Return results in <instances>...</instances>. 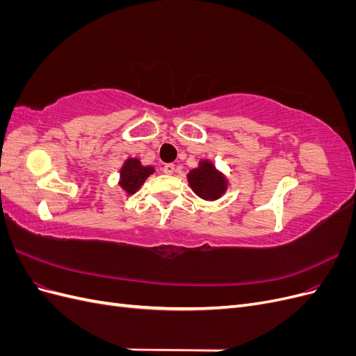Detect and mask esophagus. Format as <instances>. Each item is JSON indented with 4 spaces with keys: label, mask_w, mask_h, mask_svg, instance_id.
I'll list each match as a JSON object with an SVG mask.
<instances>
[{
    "label": "esophagus",
    "mask_w": 356,
    "mask_h": 356,
    "mask_svg": "<svg viewBox=\"0 0 356 356\" xmlns=\"http://www.w3.org/2000/svg\"><path fill=\"white\" fill-rule=\"evenodd\" d=\"M163 172H165V174H168V175H174V172H175V165H174V163H168V165H165V166H163Z\"/></svg>",
    "instance_id": "1"
}]
</instances>
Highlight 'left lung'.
<instances>
[{
  "mask_svg": "<svg viewBox=\"0 0 356 356\" xmlns=\"http://www.w3.org/2000/svg\"><path fill=\"white\" fill-rule=\"evenodd\" d=\"M191 190L203 200H217L229 188V179L211 160H200L199 166L187 174Z\"/></svg>",
  "mask_w": 356,
  "mask_h": 356,
  "instance_id": "8db88e82",
  "label": "left lung"
}]
</instances>
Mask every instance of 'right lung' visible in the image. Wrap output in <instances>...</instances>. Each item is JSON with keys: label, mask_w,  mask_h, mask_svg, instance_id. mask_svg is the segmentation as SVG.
<instances>
[{"label": "right lung", "mask_w": 356, "mask_h": 356, "mask_svg": "<svg viewBox=\"0 0 356 356\" xmlns=\"http://www.w3.org/2000/svg\"><path fill=\"white\" fill-rule=\"evenodd\" d=\"M152 174H154L153 166H144L139 159L129 157L120 169L118 186H120V188L126 195H135V193L141 188L145 179Z\"/></svg>", "instance_id": "1"}]
</instances>
